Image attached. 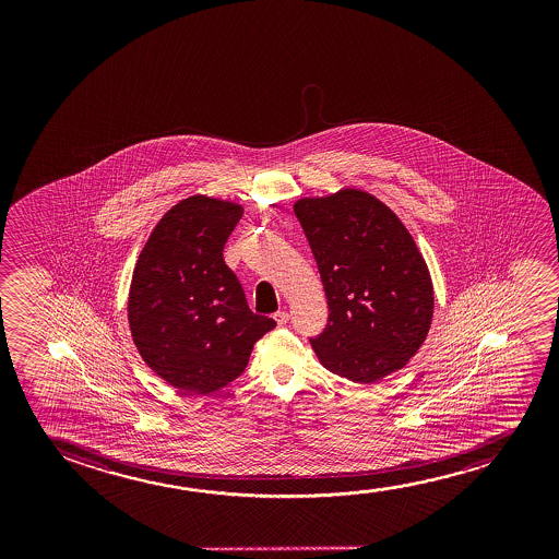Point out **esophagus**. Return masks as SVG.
I'll return each instance as SVG.
<instances>
[{"label":"esophagus","instance_id":"34e87169","mask_svg":"<svg viewBox=\"0 0 559 559\" xmlns=\"http://www.w3.org/2000/svg\"><path fill=\"white\" fill-rule=\"evenodd\" d=\"M288 319H290V314L286 313V311H278V313H275V321L278 326H284V324L288 322Z\"/></svg>","mask_w":559,"mask_h":559}]
</instances>
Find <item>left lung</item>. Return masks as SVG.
Masks as SVG:
<instances>
[{
  "label": "left lung",
  "mask_w": 559,
  "mask_h": 559,
  "mask_svg": "<svg viewBox=\"0 0 559 559\" xmlns=\"http://www.w3.org/2000/svg\"><path fill=\"white\" fill-rule=\"evenodd\" d=\"M329 299L311 337L330 372L374 383L405 367L428 336L433 286L411 233L380 200L357 191L294 204Z\"/></svg>",
  "instance_id": "8db88e82"
}]
</instances>
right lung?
Here are the masks:
<instances>
[{
    "instance_id": "right-lung-1",
    "label": "right lung",
    "mask_w": 559,
    "mask_h": 559,
    "mask_svg": "<svg viewBox=\"0 0 559 559\" xmlns=\"http://www.w3.org/2000/svg\"><path fill=\"white\" fill-rule=\"evenodd\" d=\"M242 217L233 202L191 197L154 227L131 278L128 319L141 357L169 385L207 395L237 380L276 322L252 313L223 248Z\"/></svg>"
}]
</instances>
